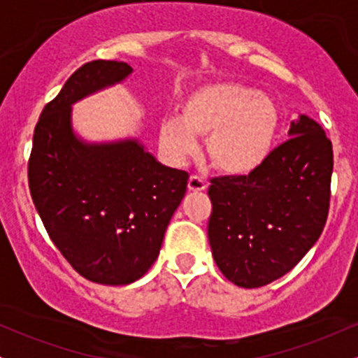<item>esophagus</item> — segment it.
Listing matches in <instances>:
<instances>
[{"label":"esophagus","instance_id":"1","mask_svg":"<svg viewBox=\"0 0 358 358\" xmlns=\"http://www.w3.org/2000/svg\"><path fill=\"white\" fill-rule=\"evenodd\" d=\"M207 188V183L199 176H190L188 178V192H203Z\"/></svg>","mask_w":358,"mask_h":358}]
</instances>
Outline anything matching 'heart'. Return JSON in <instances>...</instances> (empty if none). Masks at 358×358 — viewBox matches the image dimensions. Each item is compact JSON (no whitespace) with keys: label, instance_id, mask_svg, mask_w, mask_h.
I'll return each mask as SVG.
<instances>
[{"label":"heart","instance_id":"heart-1","mask_svg":"<svg viewBox=\"0 0 358 358\" xmlns=\"http://www.w3.org/2000/svg\"><path fill=\"white\" fill-rule=\"evenodd\" d=\"M281 116L276 102L252 85L213 82L193 89L178 119L159 126V145L173 163L196 150V138H207L205 153L213 168L231 176H248L269 158Z\"/></svg>","mask_w":358,"mask_h":358}]
</instances>
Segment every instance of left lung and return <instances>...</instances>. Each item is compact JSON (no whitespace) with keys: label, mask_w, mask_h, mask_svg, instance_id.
I'll list each match as a JSON object with an SVG mask.
<instances>
[{"label":"left lung","mask_w":358,"mask_h":358,"mask_svg":"<svg viewBox=\"0 0 358 358\" xmlns=\"http://www.w3.org/2000/svg\"><path fill=\"white\" fill-rule=\"evenodd\" d=\"M287 141L248 176L212 180L208 242L217 266L241 287L289 273L327 224L334 150L323 127L301 114Z\"/></svg>","instance_id":"obj_1"}]
</instances>
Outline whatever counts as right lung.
<instances>
[{"label": "right lung", "mask_w": 358, "mask_h": 358, "mask_svg": "<svg viewBox=\"0 0 358 358\" xmlns=\"http://www.w3.org/2000/svg\"><path fill=\"white\" fill-rule=\"evenodd\" d=\"M126 62L94 60L65 82L35 127L28 183L62 256L80 276L109 286L145 276L185 196L188 173L162 165L138 138L85 141L72 106L121 84Z\"/></svg>", "instance_id": "1"}]
</instances>
